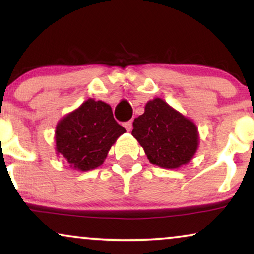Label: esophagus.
Wrapping results in <instances>:
<instances>
[{
  "mask_svg": "<svg viewBox=\"0 0 254 254\" xmlns=\"http://www.w3.org/2000/svg\"><path fill=\"white\" fill-rule=\"evenodd\" d=\"M124 126H125V128H126L127 131H130V130H131V127H133V124H131V120L126 121V123L124 124Z\"/></svg>",
  "mask_w": 254,
  "mask_h": 254,
  "instance_id": "obj_1",
  "label": "esophagus"
}]
</instances>
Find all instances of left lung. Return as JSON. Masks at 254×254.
<instances>
[{"instance_id": "8db88e82", "label": "left lung", "mask_w": 254, "mask_h": 254, "mask_svg": "<svg viewBox=\"0 0 254 254\" xmlns=\"http://www.w3.org/2000/svg\"><path fill=\"white\" fill-rule=\"evenodd\" d=\"M133 136L144 149L150 163L176 169L187 164L197 148V128L164 100L148 102L144 113L133 123Z\"/></svg>"}]
</instances>
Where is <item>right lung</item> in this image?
Listing matches in <instances>:
<instances>
[{
  "label": "right lung",
  "instance_id": "add662e5",
  "mask_svg": "<svg viewBox=\"0 0 254 254\" xmlns=\"http://www.w3.org/2000/svg\"><path fill=\"white\" fill-rule=\"evenodd\" d=\"M125 131L110 105L88 99L58 124L57 151L71 166L88 171L103 164L112 144Z\"/></svg>",
  "mask_w": 254,
  "mask_h": 254
}]
</instances>
